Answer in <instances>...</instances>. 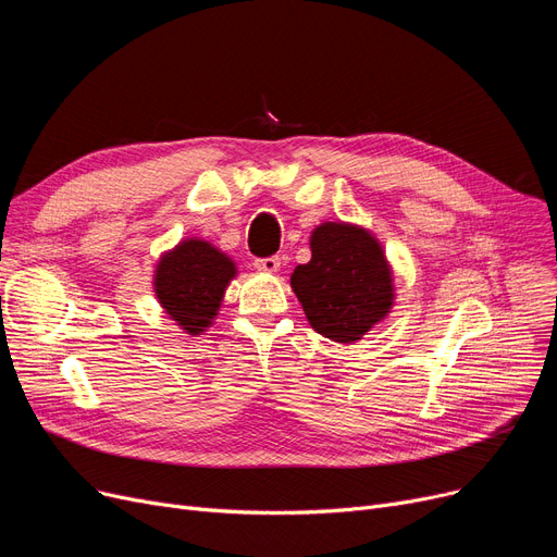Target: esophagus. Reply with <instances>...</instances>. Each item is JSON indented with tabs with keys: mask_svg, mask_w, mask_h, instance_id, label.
I'll use <instances>...</instances> for the list:
<instances>
[{
	"mask_svg": "<svg viewBox=\"0 0 557 557\" xmlns=\"http://www.w3.org/2000/svg\"><path fill=\"white\" fill-rule=\"evenodd\" d=\"M282 267V259L280 257H267V259H257L255 261V269L261 273H277Z\"/></svg>",
	"mask_w": 557,
	"mask_h": 557,
	"instance_id": "esophagus-1",
	"label": "esophagus"
}]
</instances>
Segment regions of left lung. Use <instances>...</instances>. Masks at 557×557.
Returning a JSON list of instances; mask_svg holds the SVG:
<instances>
[{
    "instance_id": "1",
    "label": "left lung",
    "mask_w": 557,
    "mask_h": 557,
    "mask_svg": "<svg viewBox=\"0 0 557 557\" xmlns=\"http://www.w3.org/2000/svg\"><path fill=\"white\" fill-rule=\"evenodd\" d=\"M309 248L311 261L290 275L309 325L334 343L361 341L395 307V277L382 242L363 225L325 221L313 227Z\"/></svg>"
}]
</instances>
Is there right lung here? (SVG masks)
<instances>
[{
	"label": "right lung",
	"instance_id": "right-lung-1",
	"mask_svg": "<svg viewBox=\"0 0 557 557\" xmlns=\"http://www.w3.org/2000/svg\"><path fill=\"white\" fill-rule=\"evenodd\" d=\"M237 263L200 237L164 250L153 271V294L164 313L189 336L208 332L219 315Z\"/></svg>",
	"mask_w": 557,
	"mask_h": 557
}]
</instances>
